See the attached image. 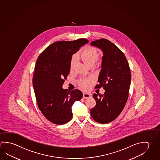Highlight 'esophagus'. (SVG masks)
Listing matches in <instances>:
<instances>
[{
  "label": "esophagus",
  "mask_w": 160,
  "mask_h": 160,
  "mask_svg": "<svg viewBox=\"0 0 160 160\" xmlns=\"http://www.w3.org/2000/svg\"><path fill=\"white\" fill-rule=\"evenodd\" d=\"M91 97V95L89 93L87 92H84L83 94V98H90Z\"/></svg>",
  "instance_id": "34e87169"
}]
</instances>
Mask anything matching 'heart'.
<instances>
[{"instance_id":"1","label":"heart","mask_w":160,"mask_h":160,"mask_svg":"<svg viewBox=\"0 0 160 160\" xmlns=\"http://www.w3.org/2000/svg\"><path fill=\"white\" fill-rule=\"evenodd\" d=\"M78 57L84 62L88 66L94 65L99 58L98 51L95 48L92 47H88L84 48L81 52H80ZM76 63V57L73 56L70 59V68L71 71H73ZM94 79L92 78H82L78 81V84L81 88L87 90L91 87Z\"/></svg>"}]
</instances>
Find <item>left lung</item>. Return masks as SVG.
<instances>
[{
	"mask_svg": "<svg viewBox=\"0 0 160 160\" xmlns=\"http://www.w3.org/2000/svg\"><path fill=\"white\" fill-rule=\"evenodd\" d=\"M91 44L103 52L99 84L95 89L102 87L105 92L92 95L96 105L90 109V115L98 123H109L118 118L126 104L132 78L130 69L123 52L108 40L101 39Z\"/></svg>",
	"mask_w": 160,
	"mask_h": 160,
	"instance_id": "obj_1",
	"label": "left lung"
}]
</instances>
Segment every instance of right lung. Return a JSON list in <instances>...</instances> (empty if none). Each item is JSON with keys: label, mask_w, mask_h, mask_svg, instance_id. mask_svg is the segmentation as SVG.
I'll use <instances>...</instances> for the list:
<instances>
[{"label": "right lung", "mask_w": 160, "mask_h": 160, "mask_svg": "<svg viewBox=\"0 0 160 160\" xmlns=\"http://www.w3.org/2000/svg\"><path fill=\"white\" fill-rule=\"evenodd\" d=\"M88 42L84 38L57 42L48 46L37 59L32 79L37 104L42 115L54 124L70 121L73 116L72 106L82 98L80 90L70 92L62 87L70 72L73 54Z\"/></svg>", "instance_id": "right-lung-1"}]
</instances>
